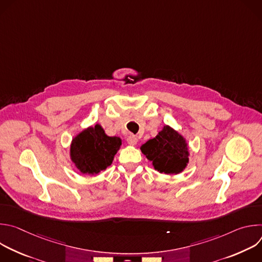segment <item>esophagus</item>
<instances>
[{"label":"esophagus","instance_id":"1","mask_svg":"<svg viewBox=\"0 0 262 262\" xmlns=\"http://www.w3.org/2000/svg\"><path fill=\"white\" fill-rule=\"evenodd\" d=\"M127 143H128L129 145H132V146H135V145L138 143V138H137L136 136H134V135H130V136H128V138H127Z\"/></svg>","mask_w":262,"mask_h":262}]
</instances>
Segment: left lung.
Returning <instances> with one entry per match:
<instances>
[{"label": "left lung", "instance_id": "left-lung-1", "mask_svg": "<svg viewBox=\"0 0 262 262\" xmlns=\"http://www.w3.org/2000/svg\"><path fill=\"white\" fill-rule=\"evenodd\" d=\"M140 149L160 173L178 174L189 163L188 143L169 125H165L156 138L148 140Z\"/></svg>", "mask_w": 262, "mask_h": 262}]
</instances>
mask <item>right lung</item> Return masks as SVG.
I'll use <instances>...</instances> for the list:
<instances>
[{"instance_id":"right-lung-1","label":"right lung","mask_w":262,"mask_h":262,"mask_svg":"<svg viewBox=\"0 0 262 262\" xmlns=\"http://www.w3.org/2000/svg\"><path fill=\"white\" fill-rule=\"evenodd\" d=\"M121 146L119 137H108L96 124L78 134L71 141L70 159L83 174H98L113 163Z\"/></svg>"}]
</instances>
